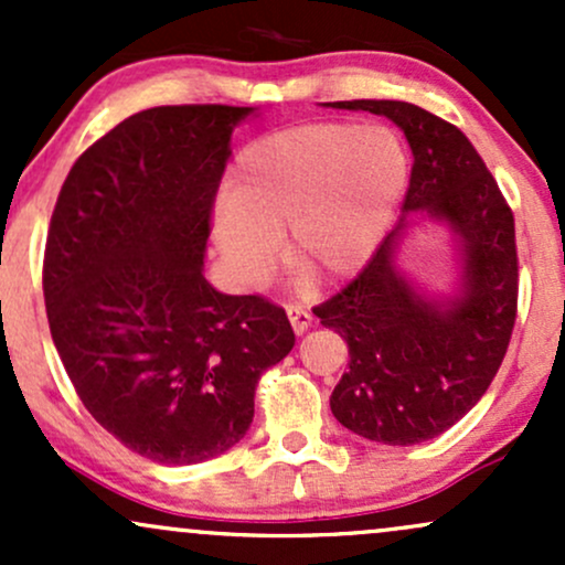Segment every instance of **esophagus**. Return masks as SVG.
<instances>
[{"label": "esophagus", "mask_w": 565, "mask_h": 565, "mask_svg": "<svg viewBox=\"0 0 565 565\" xmlns=\"http://www.w3.org/2000/svg\"><path fill=\"white\" fill-rule=\"evenodd\" d=\"M287 316L295 334H305L310 329V323H313V316H310V310L302 308V305H287Z\"/></svg>", "instance_id": "obj_1"}]
</instances>
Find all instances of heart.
<instances>
[{
    "label": "heart",
    "instance_id": "obj_1",
    "mask_svg": "<svg viewBox=\"0 0 565 565\" xmlns=\"http://www.w3.org/2000/svg\"><path fill=\"white\" fill-rule=\"evenodd\" d=\"M408 151L385 125L316 121L249 142L212 215V238L244 287L289 257L323 281L359 274L391 231L408 185Z\"/></svg>",
    "mask_w": 565,
    "mask_h": 565
}]
</instances>
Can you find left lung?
I'll return each instance as SVG.
<instances>
[{
	"label": "left lung",
	"instance_id": "8db88e82",
	"mask_svg": "<svg viewBox=\"0 0 565 565\" xmlns=\"http://www.w3.org/2000/svg\"><path fill=\"white\" fill-rule=\"evenodd\" d=\"M387 116L414 167L395 228L355 281L313 308L348 342V372L329 398L337 423L387 446L449 430L489 391L508 350L518 305L515 220L472 142L406 100L327 103ZM450 231L458 278L427 292L399 268L408 232Z\"/></svg>",
	"mask_w": 565,
	"mask_h": 565
}]
</instances>
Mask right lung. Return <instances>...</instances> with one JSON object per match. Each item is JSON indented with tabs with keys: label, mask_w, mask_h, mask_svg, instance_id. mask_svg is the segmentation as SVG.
Masks as SVG:
<instances>
[{
	"label": "right lung",
	"mask_w": 565,
	"mask_h": 565,
	"mask_svg": "<svg viewBox=\"0 0 565 565\" xmlns=\"http://www.w3.org/2000/svg\"><path fill=\"white\" fill-rule=\"evenodd\" d=\"M252 106H159L103 135L57 196L44 252L53 342L127 449L196 465L236 446L255 387L295 345L287 313L204 278L231 135Z\"/></svg>",
	"instance_id": "1"
}]
</instances>
